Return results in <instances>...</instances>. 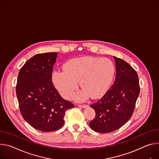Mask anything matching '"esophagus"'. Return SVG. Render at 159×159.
I'll return each mask as SVG.
<instances>
[{
    "label": "esophagus",
    "instance_id": "esophagus-1",
    "mask_svg": "<svg viewBox=\"0 0 159 159\" xmlns=\"http://www.w3.org/2000/svg\"><path fill=\"white\" fill-rule=\"evenodd\" d=\"M78 107L84 109V108H86V107H88V105H78Z\"/></svg>",
    "mask_w": 159,
    "mask_h": 159
}]
</instances>
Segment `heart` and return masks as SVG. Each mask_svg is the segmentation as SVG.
Here are the masks:
<instances>
[{"instance_id": "1", "label": "heart", "mask_w": 159, "mask_h": 159, "mask_svg": "<svg viewBox=\"0 0 159 159\" xmlns=\"http://www.w3.org/2000/svg\"><path fill=\"white\" fill-rule=\"evenodd\" d=\"M64 68V70L53 72L52 81L66 99L73 95L80 82L83 90L76 95L78 101H84L90 96L95 99L104 95L115 74L114 64L107 58L87 56L74 59L67 62Z\"/></svg>"}]
</instances>
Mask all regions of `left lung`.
<instances>
[{"mask_svg": "<svg viewBox=\"0 0 159 159\" xmlns=\"http://www.w3.org/2000/svg\"><path fill=\"white\" fill-rule=\"evenodd\" d=\"M116 80L111 89L97 103L90 105L95 117L90 127L98 133H110L122 127L131 118L139 93L138 76L126 61L114 56Z\"/></svg>", "mask_w": 159, "mask_h": 159, "instance_id": "obj_1", "label": "left lung"}]
</instances>
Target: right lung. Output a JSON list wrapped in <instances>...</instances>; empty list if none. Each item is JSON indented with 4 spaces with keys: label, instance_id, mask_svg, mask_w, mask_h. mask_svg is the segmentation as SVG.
I'll return each instance as SVG.
<instances>
[{
    "label": "right lung",
    "instance_id": "1",
    "mask_svg": "<svg viewBox=\"0 0 159 159\" xmlns=\"http://www.w3.org/2000/svg\"><path fill=\"white\" fill-rule=\"evenodd\" d=\"M58 53L39 54L27 61L17 77L16 95L21 114L34 129L50 132L60 129L67 110L74 105L63 99L52 81Z\"/></svg>",
    "mask_w": 159,
    "mask_h": 159
}]
</instances>
